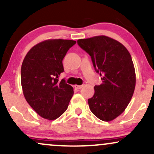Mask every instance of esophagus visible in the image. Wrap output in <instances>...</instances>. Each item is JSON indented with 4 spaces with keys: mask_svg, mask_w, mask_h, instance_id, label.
Returning a JSON list of instances; mask_svg holds the SVG:
<instances>
[{
    "mask_svg": "<svg viewBox=\"0 0 154 154\" xmlns=\"http://www.w3.org/2000/svg\"><path fill=\"white\" fill-rule=\"evenodd\" d=\"M82 87H83V85H76V87H75V88H77V89L80 90V89H82Z\"/></svg>",
    "mask_w": 154,
    "mask_h": 154,
    "instance_id": "esophagus-1",
    "label": "esophagus"
}]
</instances>
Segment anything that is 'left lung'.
<instances>
[{
  "mask_svg": "<svg viewBox=\"0 0 154 154\" xmlns=\"http://www.w3.org/2000/svg\"><path fill=\"white\" fill-rule=\"evenodd\" d=\"M79 46L91 56L102 84L94 87L88 102L95 116L104 122L116 119L131 100L135 88V71L131 55L117 40L100 35L79 39Z\"/></svg>",
  "mask_w": 154,
  "mask_h": 154,
  "instance_id": "left-lung-1",
  "label": "left lung"
}]
</instances>
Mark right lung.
<instances>
[{
    "mask_svg": "<svg viewBox=\"0 0 154 154\" xmlns=\"http://www.w3.org/2000/svg\"><path fill=\"white\" fill-rule=\"evenodd\" d=\"M75 40H47L33 46L24 57L21 68V83L24 98L41 117L59 118L68 108L73 88L65 79L62 61Z\"/></svg>",
    "mask_w": 154,
    "mask_h": 154,
    "instance_id": "add662e5",
    "label": "right lung"
}]
</instances>
